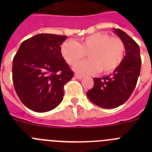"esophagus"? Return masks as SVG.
Instances as JSON below:
<instances>
[{
    "label": "esophagus",
    "mask_w": 152,
    "mask_h": 152,
    "mask_svg": "<svg viewBox=\"0 0 152 152\" xmlns=\"http://www.w3.org/2000/svg\"><path fill=\"white\" fill-rule=\"evenodd\" d=\"M75 77H76L77 79H82L83 77H84V76H82V75H77V74H75Z\"/></svg>",
    "instance_id": "1"
}]
</instances>
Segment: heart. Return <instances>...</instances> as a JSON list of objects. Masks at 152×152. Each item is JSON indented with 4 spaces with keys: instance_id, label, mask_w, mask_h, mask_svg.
Here are the masks:
<instances>
[{
    "instance_id": "heart-1",
    "label": "heart",
    "mask_w": 152,
    "mask_h": 152,
    "mask_svg": "<svg viewBox=\"0 0 152 152\" xmlns=\"http://www.w3.org/2000/svg\"><path fill=\"white\" fill-rule=\"evenodd\" d=\"M126 47L119 37H110L107 33H96L81 38L77 43L67 40L61 47V52L67 63L73 65L88 55L89 59L77 63L74 67L76 72L91 75L98 71L107 75L116 70L123 62Z\"/></svg>"
}]
</instances>
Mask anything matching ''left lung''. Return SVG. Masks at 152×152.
Returning <instances> with one entry per match:
<instances>
[{
  "label": "left lung",
  "mask_w": 152,
  "mask_h": 152,
  "mask_svg": "<svg viewBox=\"0 0 152 152\" xmlns=\"http://www.w3.org/2000/svg\"><path fill=\"white\" fill-rule=\"evenodd\" d=\"M113 30L124 42L126 56L111 75L94 78V87L87 92L92 103L105 109L116 108L129 98L136 86L142 64L139 45L124 31L115 28Z\"/></svg>",
  "instance_id": "left-lung-1"
}]
</instances>
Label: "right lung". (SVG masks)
<instances>
[{
    "label": "right lung",
    "mask_w": 152,
    "mask_h": 152,
    "mask_svg": "<svg viewBox=\"0 0 152 152\" xmlns=\"http://www.w3.org/2000/svg\"><path fill=\"white\" fill-rule=\"evenodd\" d=\"M66 38L37 34L23 42L13 58V86L21 102L32 110L48 112L62 101L64 85L74 76L61 56Z\"/></svg>",
    "instance_id": "add662e5"
}]
</instances>
